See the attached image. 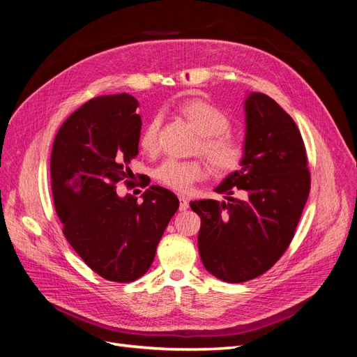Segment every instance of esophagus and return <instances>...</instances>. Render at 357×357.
Here are the masks:
<instances>
[{
    "instance_id": "esophagus-1",
    "label": "esophagus",
    "mask_w": 357,
    "mask_h": 357,
    "mask_svg": "<svg viewBox=\"0 0 357 357\" xmlns=\"http://www.w3.org/2000/svg\"><path fill=\"white\" fill-rule=\"evenodd\" d=\"M180 211H186L189 208V198L185 195H180Z\"/></svg>"
}]
</instances>
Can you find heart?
Masks as SVG:
<instances>
[{"label": "heart", "instance_id": "heart-1", "mask_svg": "<svg viewBox=\"0 0 357 357\" xmlns=\"http://www.w3.org/2000/svg\"><path fill=\"white\" fill-rule=\"evenodd\" d=\"M181 113L201 135L197 149L207 159L215 174H229L241 165L244 156L243 144L235 137L226 134L231 122L219 107L207 101L193 100L181 105ZM159 126L160 119L156 116L143 131L139 144L147 152H155L158 149ZM155 176L164 186L177 192H186L193 183L205 177V167L199 160L165 159L156 168Z\"/></svg>", "mask_w": 357, "mask_h": 357}]
</instances>
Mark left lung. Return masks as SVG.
<instances>
[{"label":"left lung","instance_id":"left-lung-1","mask_svg":"<svg viewBox=\"0 0 357 357\" xmlns=\"http://www.w3.org/2000/svg\"><path fill=\"white\" fill-rule=\"evenodd\" d=\"M241 168L214 192L226 201L190 202L199 214L198 250L205 269L222 282L243 283L268 271L290 244L310 193L305 146L298 126L265 93L244 100ZM243 190L232 199L234 190Z\"/></svg>","mask_w":357,"mask_h":357}]
</instances>
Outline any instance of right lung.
<instances>
[{
  "instance_id": "add662e5",
  "label": "right lung",
  "mask_w": 357,
  "mask_h": 357,
  "mask_svg": "<svg viewBox=\"0 0 357 357\" xmlns=\"http://www.w3.org/2000/svg\"><path fill=\"white\" fill-rule=\"evenodd\" d=\"M128 93L101 95L62 123L50 158L52 193L63 235L84 264L105 280L129 283L147 273L178 198L150 186L138 204L119 197L138 153L142 116Z\"/></svg>"
}]
</instances>
